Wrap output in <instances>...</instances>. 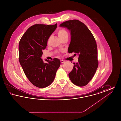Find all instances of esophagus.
<instances>
[{"label": "esophagus", "mask_w": 121, "mask_h": 121, "mask_svg": "<svg viewBox=\"0 0 121 121\" xmlns=\"http://www.w3.org/2000/svg\"><path fill=\"white\" fill-rule=\"evenodd\" d=\"M65 63V62H64L63 60H61V63Z\"/></svg>", "instance_id": "1"}]
</instances>
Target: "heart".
<instances>
[{"mask_svg":"<svg viewBox=\"0 0 121 121\" xmlns=\"http://www.w3.org/2000/svg\"><path fill=\"white\" fill-rule=\"evenodd\" d=\"M58 35L60 39L66 37H68V33L67 31L64 29H60L58 31Z\"/></svg>","mask_w":121,"mask_h":121,"instance_id":"obj_1","label":"heart"}]
</instances>
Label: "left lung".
Returning a JSON list of instances; mask_svg holds the SVG:
<instances>
[{"label": "left lung", "instance_id": "8db88e82", "mask_svg": "<svg viewBox=\"0 0 121 121\" xmlns=\"http://www.w3.org/2000/svg\"><path fill=\"white\" fill-rule=\"evenodd\" d=\"M59 26L70 32L68 52L78 55V62L74 64L73 69L69 74V78L76 85L84 86L92 79L98 67L95 39L86 26L78 20L67 21Z\"/></svg>", "mask_w": 121, "mask_h": 121}]
</instances>
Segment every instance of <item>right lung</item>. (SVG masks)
I'll list each match as a JSON object with an SVG mask.
<instances>
[{
	"mask_svg": "<svg viewBox=\"0 0 121 121\" xmlns=\"http://www.w3.org/2000/svg\"><path fill=\"white\" fill-rule=\"evenodd\" d=\"M57 27L54 25L35 24L27 29L21 38L18 45L19 61L23 72L29 81L35 86L43 88L50 85L54 80L60 61L41 58L43 50L48 40Z\"/></svg>",
	"mask_w": 121,
	"mask_h": 121,
	"instance_id": "obj_1",
	"label": "right lung"
}]
</instances>
